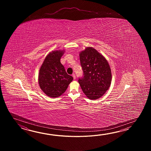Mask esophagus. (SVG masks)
Segmentation results:
<instances>
[{
  "instance_id": "esophagus-1",
  "label": "esophagus",
  "mask_w": 151,
  "mask_h": 151,
  "mask_svg": "<svg viewBox=\"0 0 151 151\" xmlns=\"http://www.w3.org/2000/svg\"><path fill=\"white\" fill-rule=\"evenodd\" d=\"M72 77H73V79H76V75H75V74L74 73H73V74H72Z\"/></svg>"
}]
</instances>
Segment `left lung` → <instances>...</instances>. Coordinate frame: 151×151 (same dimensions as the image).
<instances>
[{
	"label": "left lung",
	"mask_w": 151,
	"mask_h": 151,
	"mask_svg": "<svg viewBox=\"0 0 151 151\" xmlns=\"http://www.w3.org/2000/svg\"><path fill=\"white\" fill-rule=\"evenodd\" d=\"M79 55L83 75L79 78L78 82L87 98L98 99L111 85V68L104 57L92 47L86 48Z\"/></svg>",
	"instance_id": "1"
}]
</instances>
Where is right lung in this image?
<instances>
[{
	"label": "right lung",
	"mask_w": 151,
	"mask_h": 151,
	"mask_svg": "<svg viewBox=\"0 0 151 151\" xmlns=\"http://www.w3.org/2000/svg\"><path fill=\"white\" fill-rule=\"evenodd\" d=\"M63 51H55L45 58L39 70V84L40 88L50 97L60 96L73 80L60 63Z\"/></svg>",
	"instance_id": "1"
}]
</instances>
